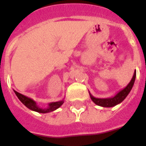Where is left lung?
<instances>
[{"label": "left lung", "mask_w": 146, "mask_h": 146, "mask_svg": "<svg viewBox=\"0 0 146 146\" xmlns=\"http://www.w3.org/2000/svg\"><path fill=\"white\" fill-rule=\"evenodd\" d=\"M135 77H136V71H135L131 80L129 82L128 84L124 88L122 89L121 91H119L118 93H116L113 97L106 98H98L94 97L89 92L90 97L92 98V101L94 102L96 105L99 106H102V107H113V106H115L116 105L119 104L120 102H122L125 99L126 97L128 95L130 92L131 91L134 84H135Z\"/></svg>", "instance_id": "8db88e82"}]
</instances>
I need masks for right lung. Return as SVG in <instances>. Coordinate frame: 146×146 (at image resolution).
<instances>
[{"label":"right lung","mask_w":146,"mask_h":146,"mask_svg":"<svg viewBox=\"0 0 146 146\" xmlns=\"http://www.w3.org/2000/svg\"><path fill=\"white\" fill-rule=\"evenodd\" d=\"M15 94L16 95V96L18 97V98L21 101V102L23 105H25L28 109L33 110V111H35V112H37V113H50V112H52V111H54L55 110H57L58 108L60 107L63 104L64 100H61V101L58 102H51L49 103L47 108H40L39 107L36 102L33 99L30 98H28L27 96H25V95H22L20 93H19L16 91L14 90Z\"/></svg>","instance_id":"1"}]
</instances>
